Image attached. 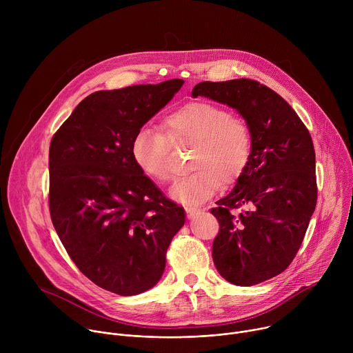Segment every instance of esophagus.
I'll list each match as a JSON object with an SVG mask.
<instances>
[{
	"label": "esophagus",
	"mask_w": 353,
	"mask_h": 353,
	"mask_svg": "<svg viewBox=\"0 0 353 353\" xmlns=\"http://www.w3.org/2000/svg\"><path fill=\"white\" fill-rule=\"evenodd\" d=\"M199 208H196V207H185V214H187V218L188 219H192L195 215H198L199 214Z\"/></svg>",
	"instance_id": "obj_1"
}]
</instances>
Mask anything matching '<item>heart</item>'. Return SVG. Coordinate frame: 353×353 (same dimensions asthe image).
<instances>
[{
    "label": "heart",
    "mask_w": 353,
    "mask_h": 353,
    "mask_svg": "<svg viewBox=\"0 0 353 353\" xmlns=\"http://www.w3.org/2000/svg\"><path fill=\"white\" fill-rule=\"evenodd\" d=\"M194 148L191 174L180 179L170 190L172 198L185 205H198L225 184L237 181L247 169L253 152V135L247 123L223 106L210 102H190L161 123V131L142 127L131 141L130 152L135 166L157 183H168L174 170L172 145Z\"/></svg>",
    "instance_id": "heart-1"
}]
</instances>
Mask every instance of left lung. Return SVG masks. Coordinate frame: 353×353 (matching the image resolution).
Listing matches in <instances>:
<instances>
[{
  "label": "left lung",
  "mask_w": 353,
  "mask_h": 353,
  "mask_svg": "<svg viewBox=\"0 0 353 353\" xmlns=\"http://www.w3.org/2000/svg\"><path fill=\"white\" fill-rule=\"evenodd\" d=\"M192 96L236 109L253 135L247 169L211 210L219 222L212 245L218 272L253 286L283 272L305 239L317 203L313 139L286 100L257 81L199 82Z\"/></svg>",
  "instance_id": "obj_1"
}]
</instances>
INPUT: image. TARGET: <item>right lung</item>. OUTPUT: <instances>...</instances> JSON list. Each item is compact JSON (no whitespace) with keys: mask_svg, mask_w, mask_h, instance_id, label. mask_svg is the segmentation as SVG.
I'll use <instances>...</instances> for the list:
<instances>
[{"mask_svg":"<svg viewBox=\"0 0 353 353\" xmlns=\"http://www.w3.org/2000/svg\"><path fill=\"white\" fill-rule=\"evenodd\" d=\"M183 79L99 90L86 96L50 142L48 205L54 229L79 271L109 292L154 288L184 208L135 166L130 146Z\"/></svg>","mask_w":353,"mask_h":353,"instance_id":"obj_1","label":"right lung"}]
</instances>
